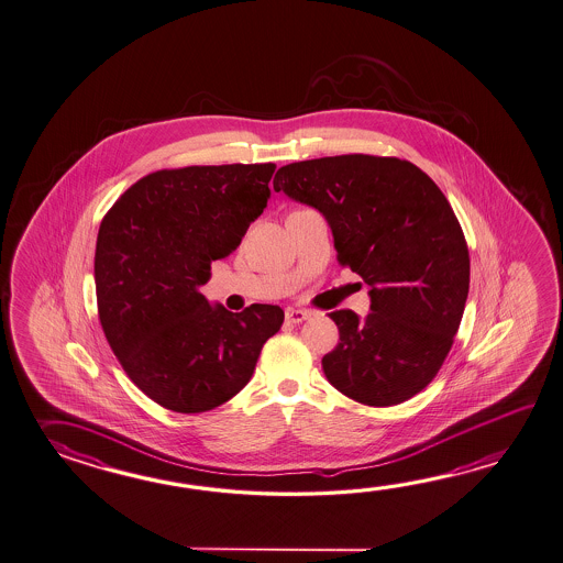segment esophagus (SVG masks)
Wrapping results in <instances>:
<instances>
[{
	"mask_svg": "<svg viewBox=\"0 0 563 563\" xmlns=\"http://www.w3.org/2000/svg\"><path fill=\"white\" fill-rule=\"evenodd\" d=\"M309 317V310L290 309V307H288V309L285 310V319H287L288 322H295V324H297V322L307 321Z\"/></svg>",
	"mask_w": 563,
	"mask_h": 563,
	"instance_id": "obj_1",
	"label": "esophagus"
}]
</instances>
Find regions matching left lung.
Returning <instances> with one entry per match:
<instances>
[{"label":"left lung","mask_w":563,"mask_h":563,"mask_svg":"<svg viewBox=\"0 0 563 563\" xmlns=\"http://www.w3.org/2000/svg\"><path fill=\"white\" fill-rule=\"evenodd\" d=\"M273 186L322 212L336 261L371 287L365 321L329 314L341 343L322 356L327 379L368 407L411 399L445 363L470 292V251L448 198L411 162L371 154L292 162Z\"/></svg>","instance_id":"left-lung-1"}]
</instances>
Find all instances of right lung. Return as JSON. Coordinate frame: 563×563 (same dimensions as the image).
Returning a JSON list of instances; mask_svg holds the SVG:
<instances>
[{
    "instance_id": "add662e5",
    "label": "right lung",
    "mask_w": 563,
    "mask_h": 563,
    "mask_svg": "<svg viewBox=\"0 0 563 563\" xmlns=\"http://www.w3.org/2000/svg\"><path fill=\"white\" fill-rule=\"evenodd\" d=\"M275 164L148 174L106 212L93 256L98 317L128 377L176 413H205L253 377L285 312L210 307L200 287L263 214Z\"/></svg>"
}]
</instances>
